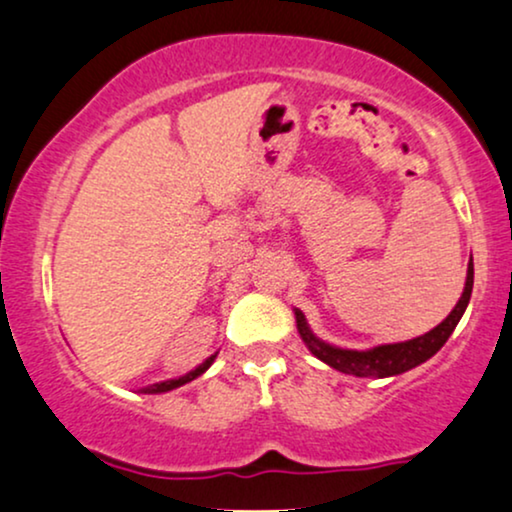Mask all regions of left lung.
Listing matches in <instances>:
<instances>
[{
    "label": "left lung",
    "mask_w": 512,
    "mask_h": 512,
    "mask_svg": "<svg viewBox=\"0 0 512 512\" xmlns=\"http://www.w3.org/2000/svg\"><path fill=\"white\" fill-rule=\"evenodd\" d=\"M472 283H474V267L472 257L467 264V281L465 291L460 295L458 305L453 307V312L436 329L429 334L412 338L405 343H389V346H379L372 350H343L334 348L329 343L319 341V338L307 329L305 315L300 310H295V319H298V331L307 343V348L312 350V355H317L319 360L326 362L329 367L338 369L343 374H353V377H393V374H403L408 369L422 365L429 357L436 355L441 350L443 343L448 341V336L453 334V329L458 326L460 317H463L467 303H470L472 295Z\"/></svg>",
    "instance_id": "left-lung-1"
}]
</instances>
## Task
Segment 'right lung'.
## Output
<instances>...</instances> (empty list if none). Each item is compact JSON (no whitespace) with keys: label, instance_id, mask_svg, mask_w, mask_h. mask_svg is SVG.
<instances>
[{"label":"right lung","instance_id":"1","mask_svg":"<svg viewBox=\"0 0 512 512\" xmlns=\"http://www.w3.org/2000/svg\"><path fill=\"white\" fill-rule=\"evenodd\" d=\"M214 362V355L209 357V360H205L202 362L200 367L197 369H193V372L190 374H186V377H181V379H171V381H162V384H152V386H147V389H143V393H162V391H171V389H178V386H183V384H188V381H193V379H197L200 377L202 372H205V369L212 365Z\"/></svg>","mask_w":512,"mask_h":512}]
</instances>
